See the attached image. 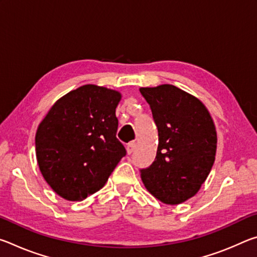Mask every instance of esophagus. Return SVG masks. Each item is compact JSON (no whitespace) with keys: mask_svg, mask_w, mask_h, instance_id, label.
<instances>
[{"mask_svg":"<svg viewBox=\"0 0 257 257\" xmlns=\"http://www.w3.org/2000/svg\"><path fill=\"white\" fill-rule=\"evenodd\" d=\"M135 147H136V143H135V142L128 143V145H127V154H132L133 152H134V150H135Z\"/></svg>","mask_w":257,"mask_h":257,"instance_id":"1","label":"esophagus"}]
</instances>
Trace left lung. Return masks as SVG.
Returning <instances> with one entry per match:
<instances>
[{"label": "left lung", "instance_id": "left-lung-1", "mask_svg": "<svg viewBox=\"0 0 257 257\" xmlns=\"http://www.w3.org/2000/svg\"><path fill=\"white\" fill-rule=\"evenodd\" d=\"M159 132L151 167L141 170L145 188L164 204L177 205L198 193L215 160L216 130L201 99L169 84L141 87Z\"/></svg>", "mask_w": 257, "mask_h": 257}]
</instances>
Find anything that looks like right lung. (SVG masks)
Wrapping results in <instances>:
<instances>
[{
	"instance_id": "right-lung-1",
	"label": "right lung",
	"mask_w": 257,
	"mask_h": 257,
	"mask_svg": "<svg viewBox=\"0 0 257 257\" xmlns=\"http://www.w3.org/2000/svg\"><path fill=\"white\" fill-rule=\"evenodd\" d=\"M121 97L106 87L80 86L59 98L38 124V167L59 196L79 202L96 193L125 155L115 137Z\"/></svg>"
}]
</instances>
